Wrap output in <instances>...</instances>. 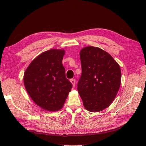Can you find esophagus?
<instances>
[{"label": "esophagus", "instance_id": "esophagus-1", "mask_svg": "<svg viewBox=\"0 0 146 146\" xmlns=\"http://www.w3.org/2000/svg\"><path fill=\"white\" fill-rule=\"evenodd\" d=\"M70 82H71L72 84L73 87L74 88V87H75V85H76V80H75V79H71V80H70Z\"/></svg>", "mask_w": 146, "mask_h": 146}]
</instances>
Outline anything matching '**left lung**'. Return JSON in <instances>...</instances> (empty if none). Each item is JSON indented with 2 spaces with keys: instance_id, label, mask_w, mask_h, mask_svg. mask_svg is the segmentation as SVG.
Here are the masks:
<instances>
[{
  "instance_id": "obj_1",
  "label": "left lung",
  "mask_w": 146,
  "mask_h": 146,
  "mask_svg": "<svg viewBox=\"0 0 146 146\" xmlns=\"http://www.w3.org/2000/svg\"><path fill=\"white\" fill-rule=\"evenodd\" d=\"M82 74L78 90L90 112L101 111L113 102L121 82L119 65L106 51L88 46L80 51Z\"/></svg>"
}]
</instances>
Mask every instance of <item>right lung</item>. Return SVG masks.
Instances as JSON below:
<instances>
[{"instance_id":"1","label":"right lung","mask_w":146,"mask_h":146,"mask_svg":"<svg viewBox=\"0 0 146 146\" xmlns=\"http://www.w3.org/2000/svg\"><path fill=\"white\" fill-rule=\"evenodd\" d=\"M64 54V50L58 49L43 52L32 61L24 73L27 93L35 104L47 111L62 108L72 88L62 64Z\"/></svg>"}]
</instances>
